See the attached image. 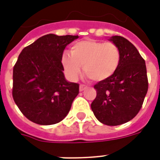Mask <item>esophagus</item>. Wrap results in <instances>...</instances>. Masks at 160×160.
Wrapping results in <instances>:
<instances>
[{"instance_id":"34e87169","label":"esophagus","mask_w":160,"mask_h":160,"mask_svg":"<svg viewBox=\"0 0 160 160\" xmlns=\"http://www.w3.org/2000/svg\"><path fill=\"white\" fill-rule=\"evenodd\" d=\"M87 88V86H85V85H80V91L81 92V91H84V90H85Z\"/></svg>"}]
</instances>
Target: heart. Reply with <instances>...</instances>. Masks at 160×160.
I'll return each mask as SVG.
<instances>
[{"label":"heart","instance_id":"heart-1","mask_svg":"<svg viewBox=\"0 0 160 160\" xmlns=\"http://www.w3.org/2000/svg\"><path fill=\"white\" fill-rule=\"evenodd\" d=\"M121 55L119 47L111 42L87 39L75 42L70 55L62 56V65L70 80H75L81 72L95 81H104L117 71Z\"/></svg>","mask_w":160,"mask_h":160}]
</instances>
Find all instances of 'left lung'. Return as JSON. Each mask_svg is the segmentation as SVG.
Returning a JSON list of instances; mask_svg holds the SVG:
<instances>
[{"instance_id":"left-lung-1","label":"left lung","mask_w":160,"mask_h":160,"mask_svg":"<svg viewBox=\"0 0 160 160\" xmlns=\"http://www.w3.org/2000/svg\"><path fill=\"white\" fill-rule=\"evenodd\" d=\"M109 41L119 47L120 63L112 77L94 86L97 95L91 109L99 121L114 126L131 120L139 113L148 91V78L145 61L131 42L119 36Z\"/></svg>"}]
</instances>
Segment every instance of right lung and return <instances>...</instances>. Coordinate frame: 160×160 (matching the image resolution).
<instances>
[{"mask_svg": "<svg viewBox=\"0 0 160 160\" xmlns=\"http://www.w3.org/2000/svg\"><path fill=\"white\" fill-rule=\"evenodd\" d=\"M78 36L48 34L26 46L13 68L12 95L21 113L41 125L59 123L79 94V84L66 80L62 55Z\"/></svg>", "mask_w": 160, "mask_h": 160, "instance_id": "add662e5", "label": "right lung"}]
</instances>
